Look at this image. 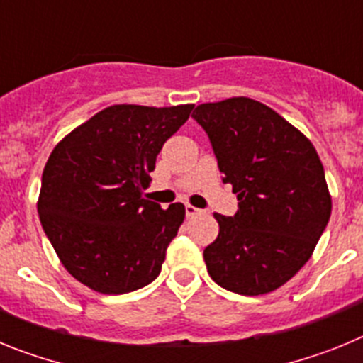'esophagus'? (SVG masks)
<instances>
[{
  "instance_id": "1",
  "label": "esophagus",
  "mask_w": 363,
  "mask_h": 363,
  "mask_svg": "<svg viewBox=\"0 0 363 363\" xmlns=\"http://www.w3.org/2000/svg\"><path fill=\"white\" fill-rule=\"evenodd\" d=\"M201 211L200 209H196V207H194V205H185V214H187L189 218H192V216H196V214H200Z\"/></svg>"
}]
</instances>
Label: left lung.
<instances>
[{"label": "left lung", "mask_w": 363, "mask_h": 363, "mask_svg": "<svg viewBox=\"0 0 363 363\" xmlns=\"http://www.w3.org/2000/svg\"><path fill=\"white\" fill-rule=\"evenodd\" d=\"M192 118L213 145L234 216L214 214L220 233L203 259L220 287L243 296L278 289L306 265L331 216V194L313 143L251 98L198 105Z\"/></svg>", "instance_id": "left-lung-1"}]
</instances>
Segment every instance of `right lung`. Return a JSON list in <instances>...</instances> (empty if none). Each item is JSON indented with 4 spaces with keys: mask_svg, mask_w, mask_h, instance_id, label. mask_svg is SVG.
Masks as SVG:
<instances>
[{
    "mask_svg": "<svg viewBox=\"0 0 363 363\" xmlns=\"http://www.w3.org/2000/svg\"><path fill=\"white\" fill-rule=\"evenodd\" d=\"M194 105H112L54 147L41 176L38 214L63 267L101 294L156 280L184 223V203L143 198L163 143Z\"/></svg>",
    "mask_w": 363,
    "mask_h": 363,
    "instance_id": "add662e5",
    "label": "right lung"
}]
</instances>
